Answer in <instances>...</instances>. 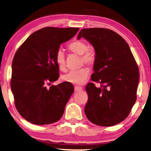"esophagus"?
I'll return each mask as SVG.
<instances>
[{
	"label": "esophagus",
	"mask_w": 151,
	"mask_h": 151,
	"mask_svg": "<svg viewBox=\"0 0 151 151\" xmlns=\"http://www.w3.org/2000/svg\"><path fill=\"white\" fill-rule=\"evenodd\" d=\"M83 90V88L81 87V86H74V91L75 92L81 91V90Z\"/></svg>",
	"instance_id": "34e87169"
}]
</instances>
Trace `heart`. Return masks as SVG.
I'll return each instance as SVG.
<instances>
[{
  "label": "heart",
  "instance_id": "b5f03b06",
  "mask_svg": "<svg viewBox=\"0 0 151 151\" xmlns=\"http://www.w3.org/2000/svg\"><path fill=\"white\" fill-rule=\"evenodd\" d=\"M68 49L74 54L81 55L82 63L91 66L96 60L95 51L92 48H88L87 43L81 40H74L68 45ZM55 61L61 70H65V59L61 50H58L55 55ZM89 77V71L85 67L77 70L70 71L62 76L63 81L68 83L81 85L85 83Z\"/></svg>",
  "mask_w": 151,
  "mask_h": 151
}]
</instances>
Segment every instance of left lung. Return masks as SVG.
<instances>
[{"instance_id":"left-lung-1","label":"left lung","mask_w":151,"mask_h":151,"mask_svg":"<svg viewBox=\"0 0 151 151\" xmlns=\"http://www.w3.org/2000/svg\"><path fill=\"white\" fill-rule=\"evenodd\" d=\"M82 37L93 45L96 54L93 82L86 86L88 99L85 114L96 125H116L127 117L136 101L138 65L128 43L115 32L87 28L79 32L78 39Z\"/></svg>"}]
</instances>
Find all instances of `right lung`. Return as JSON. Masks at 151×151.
<instances>
[{"label":"right lung","mask_w":151,"mask_h":151,"mask_svg":"<svg viewBox=\"0 0 151 151\" xmlns=\"http://www.w3.org/2000/svg\"><path fill=\"white\" fill-rule=\"evenodd\" d=\"M79 27H46L32 33L14 57L10 85L18 112L37 125L55 123L63 116L74 92L72 83L50 85L59 77L55 61L60 45L72 39Z\"/></svg>","instance_id":"right-lung-1"}]
</instances>
